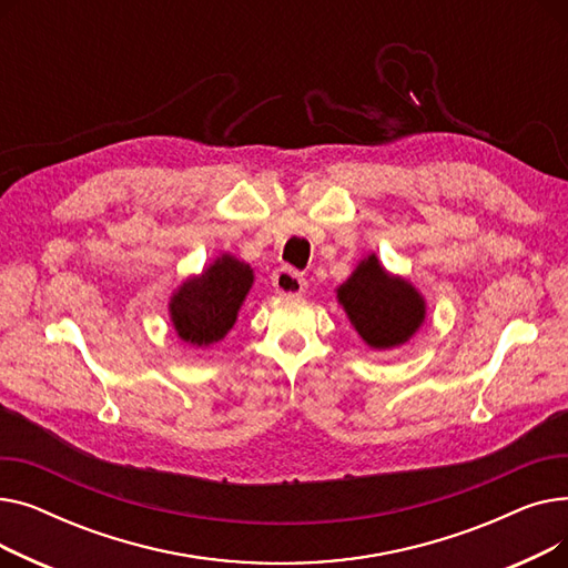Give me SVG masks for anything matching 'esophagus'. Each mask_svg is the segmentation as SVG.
I'll return each instance as SVG.
<instances>
[{
    "label": "esophagus",
    "mask_w": 568,
    "mask_h": 568,
    "mask_svg": "<svg viewBox=\"0 0 568 568\" xmlns=\"http://www.w3.org/2000/svg\"><path fill=\"white\" fill-rule=\"evenodd\" d=\"M274 287L278 294L283 296H300L302 292H306L308 281L304 274L296 272L292 266H281L278 272L274 274Z\"/></svg>",
    "instance_id": "1"
}]
</instances>
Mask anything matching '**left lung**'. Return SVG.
I'll use <instances>...</instances> for the list:
<instances>
[{"label":"left lung","instance_id":"obj_1","mask_svg":"<svg viewBox=\"0 0 568 568\" xmlns=\"http://www.w3.org/2000/svg\"><path fill=\"white\" fill-rule=\"evenodd\" d=\"M338 302L354 329L375 349L403 345L426 315L419 292L407 281L386 274L375 255L356 266L338 287Z\"/></svg>","mask_w":568,"mask_h":568}]
</instances>
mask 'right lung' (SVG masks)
<instances>
[{"label": "right lung", "instance_id": "obj_1", "mask_svg": "<svg viewBox=\"0 0 568 568\" xmlns=\"http://www.w3.org/2000/svg\"><path fill=\"white\" fill-rule=\"evenodd\" d=\"M251 285L253 268L230 255L216 260L202 276L186 281L170 304L179 338L197 347L221 341L232 329Z\"/></svg>", "mask_w": 568, "mask_h": 568}]
</instances>
